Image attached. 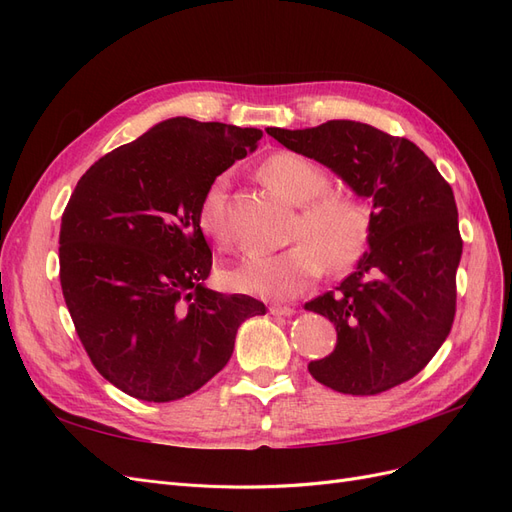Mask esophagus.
I'll use <instances>...</instances> for the list:
<instances>
[{
  "label": "esophagus",
  "instance_id": "esophagus-1",
  "mask_svg": "<svg viewBox=\"0 0 512 512\" xmlns=\"http://www.w3.org/2000/svg\"><path fill=\"white\" fill-rule=\"evenodd\" d=\"M269 314H273V316H292L294 309L288 307V305H271Z\"/></svg>",
  "mask_w": 512,
  "mask_h": 512
}]
</instances>
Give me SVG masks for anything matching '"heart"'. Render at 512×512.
I'll return each instance as SVG.
<instances>
[{"instance_id": "obj_1", "label": "heart", "mask_w": 512, "mask_h": 512, "mask_svg": "<svg viewBox=\"0 0 512 512\" xmlns=\"http://www.w3.org/2000/svg\"><path fill=\"white\" fill-rule=\"evenodd\" d=\"M260 175L288 203L301 205L292 222L290 247L275 254L254 252L222 273L230 292L286 301L312 286L324 265L333 273L352 269L374 235V215L365 198L327 190L329 175L318 162L294 151H277L260 166ZM198 226L207 237L226 232V177L213 179L198 209Z\"/></svg>"}]
</instances>
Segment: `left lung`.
I'll return each mask as SVG.
<instances>
[{
  "mask_svg": "<svg viewBox=\"0 0 512 512\" xmlns=\"http://www.w3.org/2000/svg\"><path fill=\"white\" fill-rule=\"evenodd\" d=\"M267 134L329 166L369 198V252L335 290L305 303L335 324V350L307 365L320 384L346 395H378L421 371L451 333L461 235L451 185L408 138L333 119Z\"/></svg>",
  "mask_w": 512,
  "mask_h": 512,
  "instance_id": "left-lung-1",
  "label": "left lung"
}]
</instances>
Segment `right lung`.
Wrapping results in <instances>:
<instances>
[{"instance_id":"obj_1","label":"right lung","mask_w":512,"mask_h":512,"mask_svg":"<svg viewBox=\"0 0 512 512\" xmlns=\"http://www.w3.org/2000/svg\"><path fill=\"white\" fill-rule=\"evenodd\" d=\"M262 132L173 117L106 153L61 215L59 280L76 335L100 374L143 401L198 391L228 363L245 294L205 288L211 250L198 209L211 181Z\"/></svg>"}]
</instances>
